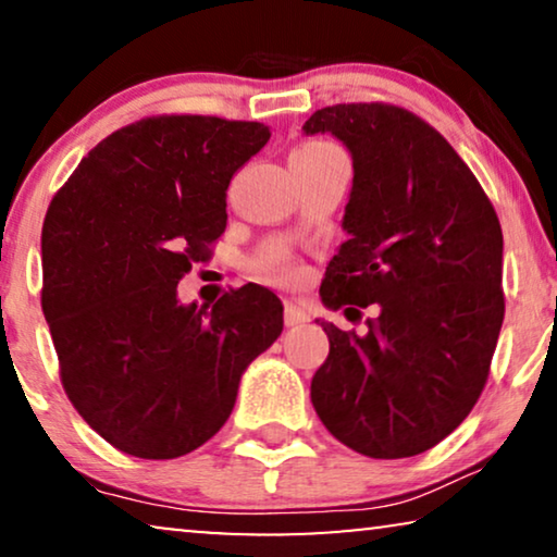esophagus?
I'll list each match as a JSON object with an SVG mask.
<instances>
[{"instance_id": "34e87169", "label": "esophagus", "mask_w": 557, "mask_h": 557, "mask_svg": "<svg viewBox=\"0 0 557 557\" xmlns=\"http://www.w3.org/2000/svg\"><path fill=\"white\" fill-rule=\"evenodd\" d=\"M308 312L302 308H297L295 302H287L285 305V325H300V323H308Z\"/></svg>"}]
</instances>
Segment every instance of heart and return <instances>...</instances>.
Returning a JSON list of instances; mask_svg holds the SVG:
<instances>
[{
    "label": "heart",
    "instance_id": "heart-1",
    "mask_svg": "<svg viewBox=\"0 0 557 557\" xmlns=\"http://www.w3.org/2000/svg\"><path fill=\"white\" fill-rule=\"evenodd\" d=\"M312 148H325V144H310V146H302L300 151H312ZM293 277V272H282L280 280H289Z\"/></svg>",
    "mask_w": 557,
    "mask_h": 557
}]
</instances>
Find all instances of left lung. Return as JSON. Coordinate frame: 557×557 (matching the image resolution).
I'll use <instances>...</instances> for the list:
<instances>
[{
	"label": "left lung",
	"instance_id": "1",
	"mask_svg": "<svg viewBox=\"0 0 557 557\" xmlns=\"http://www.w3.org/2000/svg\"><path fill=\"white\" fill-rule=\"evenodd\" d=\"M354 159L325 308L379 305L366 335L320 323L331 354L310 383L327 432L358 454L401 459L449 436L480 398L505 318L503 230L442 133L396 106L315 111Z\"/></svg>",
	"mask_w": 557,
	"mask_h": 557
}]
</instances>
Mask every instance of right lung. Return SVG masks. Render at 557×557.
I'll use <instances>...</instances> for the list:
<instances>
[{
  "instance_id": "add662e5",
  "label": "right lung",
  "mask_w": 557,
  "mask_h": 557,
  "mask_svg": "<svg viewBox=\"0 0 557 557\" xmlns=\"http://www.w3.org/2000/svg\"><path fill=\"white\" fill-rule=\"evenodd\" d=\"M270 125L161 115L77 163L42 226V310L65 394L115 449L176 459L209 442L242 373L282 333V305L242 287L184 305L176 285L224 232L226 186Z\"/></svg>"
}]
</instances>
